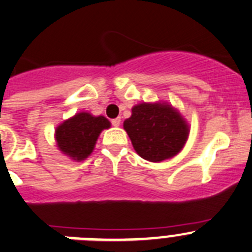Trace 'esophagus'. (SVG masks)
<instances>
[{
    "label": "esophagus",
    "mask_w": 252,
    "mask_h": 252,
    "mask_svg": "<svg viewBox=\"0 0 252 252\" xmlns=\"http://www.w3.org/2000/svg\"><path fill=\"white\" fill-rule=\"evenodd\" d=\"M112 126H118L119 124H121V118H114V119H112Z\"/></svg>",
    "instance_id": "1"
}]
</instances>
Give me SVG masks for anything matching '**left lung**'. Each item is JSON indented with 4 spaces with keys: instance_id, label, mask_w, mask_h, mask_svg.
<instances>
[{
    "instance_id": "left-lung-1",
    "label": "left lung",
    "mask_w": 252,
    "mask_h": 252,
    "mask_svg": "<svg viewBox=\"0 0 252 252\" xmlns=\"http://www.w3.org/2000/svg\"><path fill=\"white\" fill-rule=\"evenodd\" d=\"M123 126L136 153L153 162L180 153L189 131L182 116L163 103L134 106Z\"/></svg>"
}]
</instances>
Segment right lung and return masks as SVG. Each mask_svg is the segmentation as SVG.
I'll use <instances>...</instances> for the list:
<instances>
[{
  "instance_id": "1",
  "label": "right lung",
  "mask_w": 252,
  "mask_h": 252,
  "mask_svg": "<svg viewBox=\"0 0 252 252\" xmlns=\"http://www.w3.org/2000/svg\"><path fill=\"white\" fill-rule=\"evenodd\" d=\"M109 126L111 123L103 116L94 117L86 112L77 113L56 128L58 148L74 160H85L94 150L99 133Z\"/></svg>"
}]
</instances>
